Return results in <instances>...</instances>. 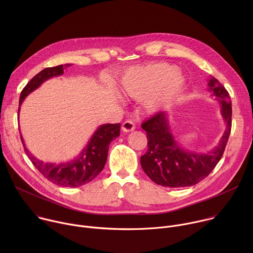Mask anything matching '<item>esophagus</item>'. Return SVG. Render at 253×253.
Instances as JSON below:
<instances>
[{
	"mask_svg": "<svg viewBox=\"0 0 253 253\" xmlns=\"http://www.w3.org/2000/svg\"><path fill=\"white\" fill-rule=\"evenodd\" d=\"M135 129V124L133 121H125L123 124H122V131L123 132H131V131H134Z\"/></svg>",
	"mask_w": 253,
	"mask_h": 253,
	"instance_id": "esophagus-1",
	"label": "esophagus"
}]
</instances>
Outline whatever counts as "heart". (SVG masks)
<instances>
[{
	"label": "heart",
	"instance_id": "heart-1",
	"mask_svg": "<svg viewBox=\"0 0 253 253\" xmlns=\"http://www.w3.org/2000/svg\"><path fill=\"white\" fill-rule=\"evenodd\" d=\"M121 89L134 99H143L149 112H157L174 102L184 90L185 78L177 67L154 63L129 69L120 81Z\"/></svg>",
	"mask_w": 253,
	"mask_h": 253
}]
</instances>
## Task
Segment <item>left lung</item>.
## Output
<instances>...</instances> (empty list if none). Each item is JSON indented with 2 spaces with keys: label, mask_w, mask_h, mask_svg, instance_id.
I'll return each instance as SVG.
<instances>
[{
  "label": "left lung",
  "mask_w": 253,
  "mask_h": 253,
  "mask_svg": "<svg viewBox=\"0 0 253 253\" xmlns=\"http://www.w3.org/2000/svg\"><path fill=\"white\" fill-rule=\"evenodd\" d=\"M208 91L220 105L225 130L214 149L197 153L183 148L175 139L168 119V112H159L142 124L146 131L148 150L140 163L147 176L164 187H188L200 182L221 159L231 130L232 108L226 89L210 76Z\"/></svg>",
  "instance_id": "obj_1"
}]
</instances>
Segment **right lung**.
<instances>
[{
  "mask_svg": "<svg viewBox=\"0 0 253 253\" xmlns=\"http://www.w3.org/2000/svg\"><path fill=\"white\" fill-rule=\"evenodd\" d=\"M72 64L59 65L42 70L26 85L20 95L19 110L25 98L38 89L44 82L64 74V69ZM21 134V132H20ZM120 135V123L102 124L90 137L86 146L74 158L68 162L52 163L44 162L35 157L29 149L21 134L24 150L38 171L52 183L62 187H79L89 183L103 170L108 156V150L111 141Z\"/></svg>",
  "mask_w": 253,
  "mask_h": 253,
  "instance_id": "right-lung-1",
  "label": "right lung"
}]
</instances>
